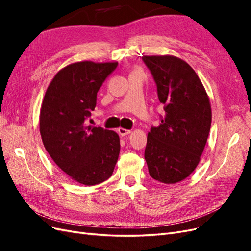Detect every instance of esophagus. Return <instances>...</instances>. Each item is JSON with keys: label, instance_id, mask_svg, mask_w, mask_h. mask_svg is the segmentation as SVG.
Segmentation results:
<instances>
[{"label": "esophagus", "instance_id": "1", "mask_svg": "<svg viewBox=\"0 0 251 251\" xmlns=\"http://www.w3.org/2000/svg\"><path fill=\"white\" fill-rule=\"evenodd\" d=\"M117 132H118V134L120 136H123V137H125V136H126V135H128V134L131 133L130 130H126V128H118Z\"/></svg>", "mask_w": 251, "mask_h": 251}]
</instances>
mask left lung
I'll list each match as a JSON object with an SVG mask.
<instances>
[{
	"label": "left lung",
	"instance_id": "1",
	"mask_svg": "<svg viewBox=\"0 0 251 251\" xmlns=\"http://www.w3.org/2000/svg\"><path fill=\"white\" fill-rule=\"evenodd\" d=\"M163 107L144 150L150 176L165 184L191 175L200 161L211 125L208 96L193 68L178 57L142 56Z\"/></svg>",
	"mask_w": 251,
	"mask_h": 251
}]
</instances>
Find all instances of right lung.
<instances>
[{
	"mask_svg": "<svg viewBox=\"0 0 251 251\" xmlns=\"http://www.w3.org/2000/svg\"><path fill=\"white\" fill-rule=\"evenodd\" d=\"M118 63L80 62L67 66L45 94L40 132L58 168L85 185L109 179L120 151L119 136L85 121L96 107L97 92Z\"/></svg>",
	"mask_w": 251,
	"mask_h": 251,
	"instance_id": "1",
	"label": "right lung"
}]
</instances>
